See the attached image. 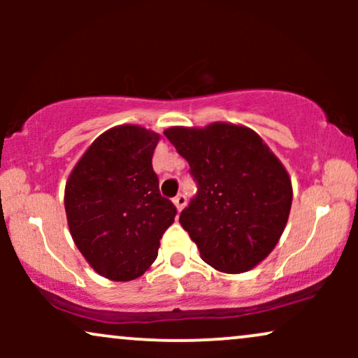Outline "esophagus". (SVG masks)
Returning <instances> with one entry per match:
<instances>
[{
	"label": "esophagus",
	"mask_w": 358,
	"mask_h": 358,
	"mask_svg": "<svg viewBox=\"0 0 358 358\" xmlns=\"http://www.w3.org/2000/svg\"><path fill=\"white\" fill-rule=\"evenodd\" d=\"M173 203H175V207H176V210H182V208L185 207V205H187V196L185 195H182V193H180V195H176L175 199H173Z\"/></svg>",
	"instance_id": "1"
}]
</instances>
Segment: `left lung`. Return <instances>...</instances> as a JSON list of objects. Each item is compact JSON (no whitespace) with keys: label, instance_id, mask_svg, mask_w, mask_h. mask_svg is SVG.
<instances>
[{"label":"left lung","instance_id":"8db88e82","mask_svg":"<svg viewBox=\"0 0 358 358\" xmlns=\"http://www.w3.org/2000/svg\"><path fill=\"white\" fill-rule=\"evenodd\" d=\"M165 136L199 185L180 224L200 257L222 273L256 268L278 244L289 217L293 188L282 163L245 126H175Z\"/></svg>","mask_w":358,"mask_h":358}]
</instances>
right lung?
Instances as JSON below:
<instances>
[{"instance_id": "obj_1", "label": "right lung", "mask_w": 358, "mask_h": 358, "mask_svg": "<svg viewBox=\"0 0 358 358\" xmlns=\"http://www.w3.org/2000/svg\"><path fill=\"white\" fill-rule=\"evenodd\" d=\"M159 134L122 124L102 133L65 185L72 239L90 268L110 281L145 274L176 207L162 196L151 158Z\"/></svg>"}]
</instances>
